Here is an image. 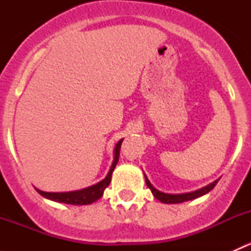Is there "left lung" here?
<instances>
[{
    "mask_svg": "<svg viewBox=\"0 0 251 251\" xmlns=\"http://www.w3.org/2000/svg\"><path fill=\"white\" fill-rule=\"evenodd\" d=\"M217 182H219V179H217V181H215V182H212V183H210L209 186L204 187V188L198 189V191H196V192H192V193L166 194V193H161V192H159L158 189L154 188V187L151 184V182L148 181V178H147V177H146V183H147V186L149 187V189H151V191L153 196L155 197V198L158 199V201H160L161 203H165V204L183 203V201H192V199L198 198V197L204 196V194H206L207 192H210L212 188H214L215 186H216Z\"/></svg>",
    "mask_w": 251,
    "mask_h": 251,
    "instance_id": "8db88e82",
    "label": "left lung"
}]
</instances>
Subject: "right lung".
I'll return each mask as SVG.
<instances>
[{
	"instance_id": "obj_1",
	"label": "right lung",
	"mask_w": 251,
	"mask_h": 251,
	"mask_svg": "<svg viewBox=\"0 0 251 251\" xmlns=\"http://www.w3.org/2000/svg\"><path fill=\"white\" fill-rule=\"evenodd\" d=\"M121 143H123V140H120L118 143H116L115 149H114V154H115V155H114V161L113 164H111L109 173H108L107 177H105L103 181H100V183L88 187V188L81 189V191L68 192V193H47V192L39 191V189H36V191L39 192L42 197H45V198L50 199V201H59V203H64V204L87 205V204L93 203V201H98V199L103 196L104 189L109 186L111 181V174H113L114 169H115L116 164H118L119 155H120Z\"/></svg>"
}]
</instances>
